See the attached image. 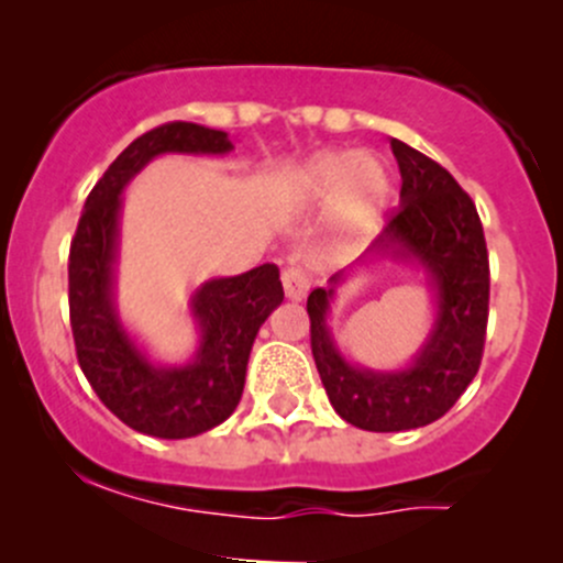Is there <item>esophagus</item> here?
<instances>
[{"label": "esophagus", "mask_w": 563, "mask_h": 563, "mask_svg": "<svg viewBox=\"0 0 563 563\" xmlns=\"http://www.w3.org/2000/svg\"><path fill=\"white\" fill-rule=\"evenodd\" d=\"M283 288H286V297L299 302V299L308 297L310 291V275L302 264H288L283 269Z\"/></svg>", "instance_id": "esophagus-1"}]
</instances>
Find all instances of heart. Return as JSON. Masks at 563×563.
<instances>
[{
	"label": "heart",
	"instance_id": "obj_1",
	"mask_svg": "<svg viewBox=\"0 0 563 563\" xmlns=\"http://www.w3.org/2000/svg\"><path fill=\"white\" fill-rule=\"evenodd\" d=\"M389 192V174L376 157L354 152H321L294 174L288 196L294 209L332 203L340 229L354 231L376 218Z\"/></svg>",
	"mask_w": 563,
	"mask_h": 563
}]
</instances>
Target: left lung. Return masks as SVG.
Returning a JSON list of instances; mask_svg holds the SVG:
<instances>
[{"label":"left lung","mask_w":563,"mask_h":563,"mask_svg":"<svg viewBox=\"0 0 563 563\" xmlns=\"http://www.w3.org/2000/svg\"><path fill=\"white\" fill-rule=\"evenodd\" d=\"M400 203L362 261H417L435 291V323L406 371H367L340 356L327 316L343 272L308 297L310 349L334 411L373 433L424 428L444 417L474 382L485 351L490 264L485 231L455 176L413 146L391 139Z\"/></svg>","instance_id":"left-lung-1"}]
</instances>
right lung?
I'll return each mask as SVG.
<instances>
[{
    "instance_id": "right-lung-1",
    "label": "right lung",
    "mask_w": 563,
    "mask_h": 563,
    "mask_svg": "<svg viewBox=\"0 0 563 563\" xmlns=\"http://www.w3.org/2000/svg\"><path fill=\"white\" fill-rule=\"evenodd\" d=\"M229 133L168 122L139 135L100 176L70 242V327L84 376L128 428L155 439H190L234 413L245 389L250 349L261 323L283 302L280 269L261 264L236 277L207 280L190 299L201 343L187 365H155L124 332L113 305L122 190L152 157L225 155Z\"/></svg>"
}]
</instances>
